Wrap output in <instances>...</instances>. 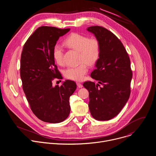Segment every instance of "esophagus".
Returning <instances> with one entry per match:
<instances>
[{"label":"esophagus","mask_w":156,"mask_h":156,"mask_svg":"<svg viewBox=\"0 0 156 156\" xmlns=\"http://www.w3.org/2000/svg\"><path fill=\"white\" fill-rule=\"evenodd\" d=\"M76 84H77L78 87H80V88L83 87V84H82L81 83H78V82H77V83H76Z\"/></svg>","instance_id":"1"}]
</instances>
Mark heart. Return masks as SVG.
Here are the masks:
<instances>
[{
    "label": "heart",
    "mask_w": 156,
    "mask_h": 156,
    "mask_svg": "<svg viewBox=\"0 0 156 156\" xmlns=\"http://www.w3.org/2000/svg\"><path fill=\"white\" fill-rule=\"evenodd\" d=\"M70 49L78 51L79 62L77 66H69L64 72L65 76L70 80L81 81L89 70L88 64L93 65L99 58L101 55V44L98 39L77 33H72L63 42ZM52 56L55 62L59 65L65 64L64 52L62 47L58 44L54 46Z\"/></svg>",
    "instance_id": "obj_1"
}]
</instances>
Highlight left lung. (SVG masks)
<instances>
[{"label":"left lung","mask_w":156,"mask_h":156,"mask_svg":"<svg viewBox=\"0 0 156 156\" xmlns=\"http://www.w3.org/2000/svg\"><path fill=\"white\" fill-rule=\"evenodd\" d=\"M87 30L98 39L101 48L96 69L91 73L98 83L90 81L83 83L89 91L88 106L94 119L108 120L120 113L129 98L130 60L122 42L114 33L99 26L90 27Z\"/></svg>","instance_id":"8db88e82"}]
</instances>
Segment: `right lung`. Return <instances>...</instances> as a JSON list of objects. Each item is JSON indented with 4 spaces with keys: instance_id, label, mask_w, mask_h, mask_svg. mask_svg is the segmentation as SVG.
I'll use <instances>...</instances> for the list:
<instances>
[{
    "instance_id": "obj_1",
    "label": "right lung",
    "mask_w": 156,
    "mask_h": 156,
    "mask_svg": "<svg viewBox=\"0 0 156 156\" xmlns=\"http://www.w3.org/2000/svg\"><path fill=\"white\" fill-rule=\"evenodd\" d=\"M51 27L36 29L24 44L21 55L20 76L22 86L33 114L41 120L56 123L69 115V98L76 88L73 81L61 86L52 81L62 79L52 56L58 38L70 31Z\"/></svg>"
}]
</instances>
